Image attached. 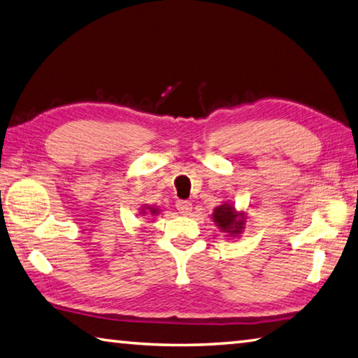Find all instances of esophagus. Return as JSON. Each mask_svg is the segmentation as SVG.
<instances>
[{"mask_svg":"<svg viewBox=\"0 0 358 358\" xmlns=\"http://www.w3.org/2000/svg\"><path fill=\"white\" fill-rule=\"evenodd\" d=\"M177 210L181 215H189L192 211V203L186 202V201H178L177 202Z\"/></svg>","mask_w":358,"mask_h":358,"instance_id":"1","label":"esophagus"}]
</instances>
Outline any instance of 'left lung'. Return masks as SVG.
Listing matches in <instances>:
<instances>
[{"label": "left lung", "mask_w": 358, "mask_h": 358, "mask_svg": "<svg viewBox=\"0 0 358 358\" xmlns=\"http://www.w3.org/2000/svg\"><path fill=\"white\" fill-rule=\"evenodd\" d=\"M213 220L222 230H226V232L230 234L241 232V226H243V221L238 220L235 210L227 203H224L215 210Z\"/></svg>", "instance_id": "obj_1"}]
</instances>
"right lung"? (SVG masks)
Segmentation results:
<instances>
[{"label": "right lung", "instance_id": "obj_1", "mask_svg": "<svg viewBox=\"0 0 358 358\" xmlns=\"http://www.w3.org/2000/svg\"><path fill=\"white\" fill-rule=\"evenodd\" d=\"M150 211H151V213H156V210H155V208H151Z\"/></svg>", "mask_w": 358, "mask_h": 358}]
</instances>
